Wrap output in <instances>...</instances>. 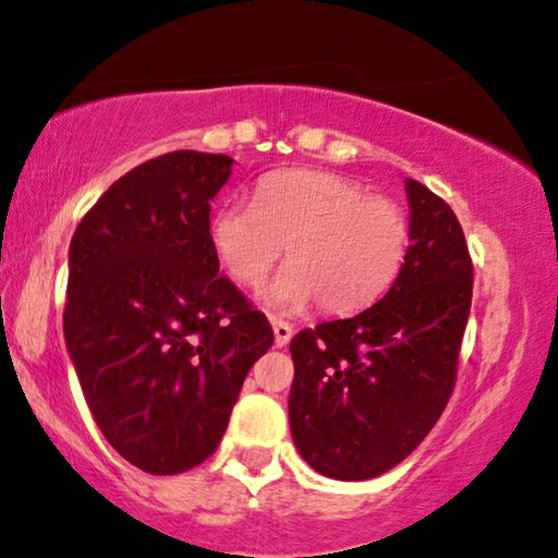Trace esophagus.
<instances>
[{
    "label": "esophagus",
    "mask_w": 558,
    "mask_h": 558,
    "mask_svg": "<svg viewBox=\"0 0 558 558\" xmlns=\"http://www.w3.org/2000/svg\"><path fill=\"white\" fill-rule=\"evenodd\" d=\"M272 332H275V345L283 348V345H288V340L293 338V325L286 319L272 317Z\"/></svg>",
    "instance_id": "34e87169"
}]
</instances>
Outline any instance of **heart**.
I'll list each match as a JSON object with an SVG mask.
<instances>
[{
    "label": "heart",
    "mask_w": 558,
    "mask_h": 558,
    "mask_svg": "<svg viewBox=\"0 0 558 558\" xmlns=\"http://www.w3.org/2000/svg\"><path fill=\"white\" fill-rule=\"evenodd\" d=\"M210 244L223 270L257 288L288 244L291 262L275 278L267 301L278 308L317 304L348 314L374 304L398 278L411 226L389 197L366 194L330 171L267 173L254 203L228 199L210 218Z\"/></svg>",
    "instance_id": "1"
}]
</instances>
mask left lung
Listing matches in <instances>:
<instances>
[{"mask_svg": "<svg viewBox=\"0 0 558 558\" xmlns=\"http://www.w3.org/2000/svg\"><path fill=\"white\" fill-rule=\"evenodd\" d=\"M405 192L411 246L387 296L291 340L293 441L327 478H377L405 460L458 381L473 259L452 207L415 179Z\"/></svg>", "mask_w": 558, "mask_h": 558, "instance_id": "obj_1", "label": "left lung"}]
</instances>
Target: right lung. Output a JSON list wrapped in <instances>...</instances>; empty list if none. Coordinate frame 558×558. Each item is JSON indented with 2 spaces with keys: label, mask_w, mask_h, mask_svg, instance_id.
<instances>
[{
  "label": "right lung",
  "mask_w": 558,
  "mask_h": 558,
  "mask_svg": "<svg viewBox=\"0 0 558 558\" xmlns=\"http://www.w3.org/2000/svg\"><path fill=\"white\" fill-rule=\"evenodd\" d=\"M233 158L173 150L113 181L75 228L64 340L93 418L126 462L184 473L223 439L270 322L210 244Z\"/></svg>",
  "instance_id": "1"
}]
</instances>
